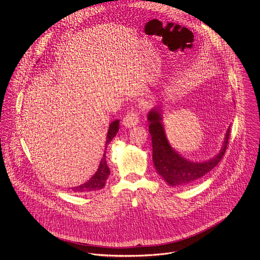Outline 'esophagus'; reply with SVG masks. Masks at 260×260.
<instances>
[{"label":"esophagus","mask_w":260,"mask_h":260,"mask_svg":"<svg viewBox=\"0 0 260 260\" xmlns=\"http://www.w3.org/2000/svg\"><path fill=\"white\" fill-rule=\"evenodd\" d=\"M139 115L136 111H131L122 119V124L125 127H134L139 123Z\"/></svg>","instance_id":"obj_1"}]
</instances>
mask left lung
<instances>
[{"mask_svg":"<svg viewBox=\"0 0 260 260\" xmlns=\"http://www.w3.org/2000/svg\"><path fill=\"white\" fill-rule=\"evenodd\" d=\"M152 141V159L156 172L174 187H188L200 181L223 157L229 144L230 129L224 137L223 145L217 155L206 161H191L181 156L170 145L162 124V114L159 107L152 109L147 116Z\"/></svg>","mask_w":260,"mask_h":260,"instance_id":"left-lung-1","label":"left lung"}]
</instances>
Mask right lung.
Listing matches in <instances>:
<instances>
[{
  "instance_id": "1",
  "label": "right lung",
  "mask_w": 260,
  "mask_h": 260,
  "mask_svg": "<svg viewBox=\"0 0 260 260\" xmlns=\"http://www.w3.org/2000/svg\"><path fill=\"white\" fill-rule=\"evenodd\" d=\"M118 129H119V120H115V121L110 123L108 134H107L105 150H107V147H108L109 143L112 141V139L116 136V134L118 133ZM109 175H110V170H109V167L107 166V161H106V151H104L103 158L101 159L99 169L95 172V174L89 180H87L84 184H81V185H79V186H76V187H73L72 190L74 192H77V193H85V192H90V191L102 189L105 186Z\"/></svg>"
}]
</instances>
